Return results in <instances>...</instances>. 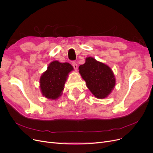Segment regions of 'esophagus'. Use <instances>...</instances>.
<instances>
[{"instance_id":"esophagus-1","label":"esophagus","mask_w":153,"mask_h":153,"mask_svg":"<svg viewBox=\"0 0 153 153\" xmlns=\"http://www.w3.org/2000/svg\"><path fill=\"white\" fill-rule=\"evenodd\" d=\"M72 66H73V68H74V69L76 70V71H77V64L76 63V62H72Z\"/></svg>"}]
</instances>
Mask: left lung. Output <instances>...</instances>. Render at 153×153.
<instances>
[{
	"instance_id": "1",
	"label": "left lung",
	"mask_w": 153,
	"mask_h": 153,
	"mask_svg": "<svg viewBox=\"0 0 153 153\" xmlns=\"http://www.w3.org/2000/svg\"><path fill=\"white\" fill-rule=\"evenodd\" d=\"M79 70L86 86L96 98L105 99L114 89L116 79L113 71L107 64L92 57H87Z\"/></svg>"
}]
</instances>
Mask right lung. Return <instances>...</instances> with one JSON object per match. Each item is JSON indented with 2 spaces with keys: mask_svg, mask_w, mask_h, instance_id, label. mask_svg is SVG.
<instances>
[{
  "mask_svg": "<svg viewBox=\"0 0 153 153\" xmlns=\"http://www.w3.org/2000/svg\"><path fill=\"white\" fill-rule=\"evenodd\" d=\"M74 70L68 62L53 61L39 78V88L45 98L56 100L63 92L69 74Z\"/></svg>",
  "mask_w": 153,
  "mask_h": 153,
  "instance_id": "obj_1",
  "label": "right lung"
}]
</instances>
